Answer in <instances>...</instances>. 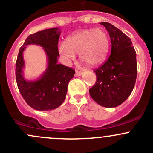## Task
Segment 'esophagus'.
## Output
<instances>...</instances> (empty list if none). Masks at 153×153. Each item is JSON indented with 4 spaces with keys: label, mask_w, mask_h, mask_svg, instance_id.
<instances>
[{
    "label": "esophagus",
    "mask_w": 153,
    "mask_h": 153,
    "mask_svg": "<svg viewBox=\"0 0 153 153\" xmlns=\"http://www.w3.org/2000/svg\"><path fill=\"white\" fill-rule=\"evenodd\" d=\"M82 74V72L79 71H78V70H76V73H75V76H81Z\"/></svg>",
    "instance_id": "esophagus-1"
}]
</instances>
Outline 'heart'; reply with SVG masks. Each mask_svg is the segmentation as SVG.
<instances>
[{"label":"heart","mask_w":153,"mask_h":153,"mask_svg":"<svg viewBox=\"0 0 153 153\" xmlns=\"http://www.w3.org/2000/svg\"><path fill=\"white\" fill-rule=\"evenodd\" d=\"M109 51V38L101 29H90L77 31L69 36L65 44L59 46V52L67 60L73 59L79 52L80 60L96 66L102 63Z\"/></svg>","instance_id":"b5f03b06"}]
</instances>
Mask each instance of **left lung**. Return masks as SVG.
<instances>
[{
	"label": "left lung",
	"instance_id": "obj_1",
	"mask_svg": "<svg viewBox=\"0 0 153 153\" xmlns=\"http://www.w3.org/2000/svg\"><path fill=\"white\" fill-rule=\"evenodd\" d=\"M111 40V53L106 62L94 72L96 84L89 90L97 104L116 108L127 100L134 88L137 76L136 53L131 40L121 30L102 22Z\"/></svg>",
	"mask_w": 153,
	"mask_h": 153
}]
</instances>
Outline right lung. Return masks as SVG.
<instances>
[{
    "label": "right lung",
    "mask_w": 153,
    "mask_h": 153,
    "mask_svg": "<svg viewBox=\"0 0 153 153\" xmlns=\"http://www.w3.org/2000/svg\"><path fill=\"white\" fill-rule=\"evenodd\" d=\"M60 30L52 28L37 31L26 38L19 51L15 76L19 91L26 103L37 111H51L60 106L65 100L68 85L74 76L71 68L58 64V41ZM43 47L48 60V65L40 78L34 81L26 80L23 76L25 63L22 53L28 45Z\"/></svg>",
    "instance_id": "obj_1"
}]
</instances>
